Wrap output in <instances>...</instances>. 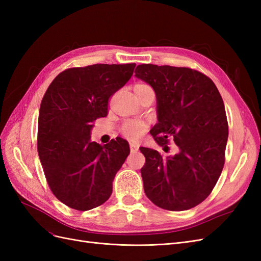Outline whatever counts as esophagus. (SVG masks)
Segmentation results:
<instances>
[{"instance_id":"esophagus-1","label":"esophagus","mask_w":261,"mask_h":261,"mask_svg":"<svg viewBox=\"0 0 261 261\" xmlns=\"http://www.w3.org/2000/svg\"><path fill=\"white\" fill-rule=\"evenodd\" d=\"M129 148H130V151L132 152H136V151H138V149H139V147L137 145H135V144H130Z\"/></svg>"}]
</instances>
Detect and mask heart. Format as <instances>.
<instances>
[{"label": "heart", "instance_id": "heart-1", "mask_svg": "<svg viewBox=\"0 0 261 261\" xmlns=\"http://www.w3.org/2000/svg\"><path fill=\"white\" fill-rule=\"evenodd\" d=\"M138 88H150V87L146 84H138L135 86V89H138ZM146 128H147L146 122L141 120H132V121L126 122L123 125L122 133L123 135L126 138H128L129 140H137L145 133Z\"/></svg>", "mask_w": 261, "mask_h": 261}]
</instances>
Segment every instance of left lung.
Here are the masks:
<instances>
[{
  "instance_id": "obj_1",
  "label": "left lung",
  "mask_w": 261,
  "mask_h": 261,
  "mask_svg": "<svg viewBox=\"0 0 261 261\" xmlns=\"http://www.w3.org/2000/svg\"><path fill=\"white\" fill-rule=\"evenodd\" d=\"M135 76L152 87L158 123L150 129L155 143L177 152L163 156L140 147L146 196L165 210L183 211L212 192L224 165L228 126L222 97L209 77L187 67L141 64Z\"/></svg>"
}]
</instances>
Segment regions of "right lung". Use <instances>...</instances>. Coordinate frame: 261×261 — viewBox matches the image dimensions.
I'll use <instances>...</instances> for the list:
<instances>
[{
  "instance_id": "obj_1",
  "label": "right lung",
  "mask_w": 261,
  "mask_h": 261,
  "mask_svg": "<svg viewBox=\"0 0 261 261\" xmlns=\"http://www.w3.org/2000/svg\"><path fill=\"white\" fill-rule=\"evenodd\" d=\"M130 64L68 68L45 91L38 121V153L52 193L69 208L87 211L106 202L112 181L129 154L121 137L91 140L93 122L108 114L110 97L127 83Z\"/></svg>"
}]
</instances>
